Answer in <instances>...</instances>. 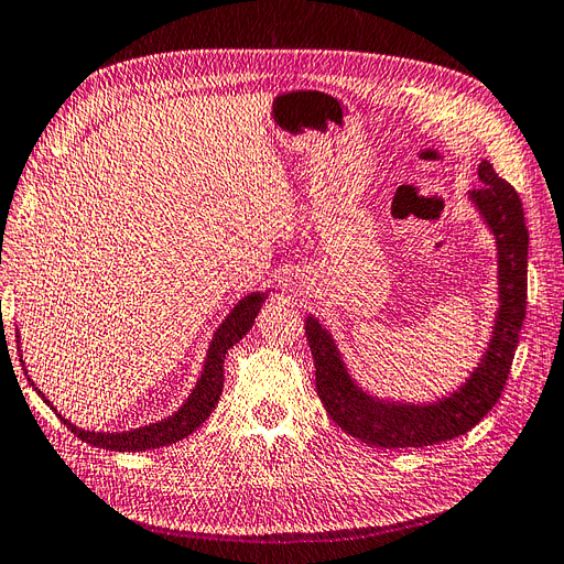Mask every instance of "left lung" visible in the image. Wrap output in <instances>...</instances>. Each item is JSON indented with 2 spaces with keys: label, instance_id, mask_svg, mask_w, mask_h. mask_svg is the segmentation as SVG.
Instances as JSON below:
<instances>
[{
  "label": "left lung",
  "instance_id": "left-lung-1",
  "mask_svg": "<svg viewBox=\"0 0 564 564\" xmlns=\"http://www.w3.org/2000/svg\"><path fill=\"white\" fill-rule=\"evenodd\" d=\"M479 186L468 193L481 224L496 243V312L489 340L477 366L456 390L432 401L378 397L351 376L333 333L314 314L304 333L316 366V392L333 421L371 446H430L473 430L503 392L527 310L529 234L518 191L481 160Z\"/></svg>",
  "mask_w": 564,
  "mask_h": 564
}]
</instances>
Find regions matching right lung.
<instances>
[{"label": "right lung", "instance_id": "obj_1", "mask_svg": "<svg viewBox=\"0 0 564 564\" xmlns=\"http://www.w3.org/2000/svg\"><path fill=\"white\" fill-rule=\"evenodd\" d=\"M269 293L271 291H254V293L243 295L234 304V310L224 316V321L213 333V340H210V345H207V351H205L200 376H198L196 384H193L191 394L172 415L160 417V421H155V423L132 427V430H120V432H96V430L77 427L75 423L68 421L66 415H61L56 411L54 401L46 399V394L37 388L35 382H32V378H28V382L32 384V390H35L44 399V404L61 417L63 425H68V430L75 432V437H79L96 448H106V452H149V448L176 444L184 437H188L191 432H196L207 421V415L215 411L221 388H224V359H227L229 349L238 340H243V335L252 328L254 318H257V314H260ZM15 343H19V357L23 361L19 330H15ZM23 371H25V361H23Z\"/></svg>", "mask_w": 564, "mask_h": 564}]
</instances>
